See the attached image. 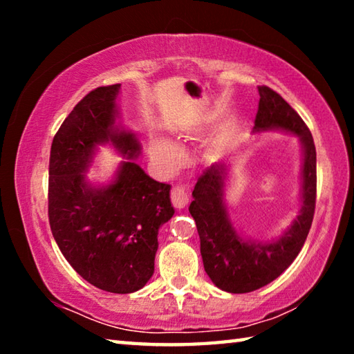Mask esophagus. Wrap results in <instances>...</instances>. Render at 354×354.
I'll use <instances>...</instances> for the list:
<instances>
[{"instance_id": "1", "label": "esophagus", "mask_w": 354, "mask_h": 354, "mask_svg": "<svg viewBox=\"0 0 354 354\" xmlns=\"http://www.w3.org/2000/svg\"><path fill=\"white\" fill-rule=\"evenodd\" d=\"M170 198H171V203L175 207H178V209L184 207L189 203V189L183 184L173 185L171 192H170Z\"/></svg>"}]
</instances>
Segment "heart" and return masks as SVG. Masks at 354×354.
Returning a JSON list of instances; mask_svg holds the SVG:
<instances>
[{"mask_svg": "<svg viewBox=\"0 0 354 354\" xmlns=\"http://www.w3.org/2000/svg\"><path fill=\"white\" fill-rule=\"evenodd\" d=\"M149 149H151L156 158L164 160V162H173L178 154L176 147L164 137H153L151 142H149Z\"/></svg>", "mask_w": 354, "mask_h": 354, "instance_id": "heart-1", "label": "heart"}]
</instances>
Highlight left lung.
I'll return each mask as SVG.
<instances>
[{"mask_svg":"<svg viewBox=\"0 0 354 354\" xmlns=\"http://www.w3.org/2000/svg\"><path fill=\"white\" fill-rule=\"evenodd\" d=\"M254 133L281 128L297 134L304 148L303 203L290 230L270 243L245 242L232 227L223 205L225 164L203 170L192 192L189 212L200 236L205 270L218 289L247 293L272 283L290 266L309 234L317 198V158L313 134L297 111L270 87H259Z\"/></svg>","mask_w":354,"mask_h":354,"instance_id":"8db88e82","label":"left lung"}]
</instances>
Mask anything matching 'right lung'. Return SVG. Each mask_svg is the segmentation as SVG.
Returning <instances> with one entry per match:
<instances>
[{"mask_svg": "<svg viewBox=\"0 0 354 354\" xmlns=\"http://www.w3.org/2000/svg\"><path fill=\"white\" fill-rule=\"evenodd\" d=\"M118 91L120 84H112L87 93L53 139L48 218L77 274L101 290L131 293L153 277L159 227L175 209L170 184L154 181L133 160L103 189L91 187L81 175L98 143L111 142L128 159L140 153L134 134L113 128Z\"/></svg>", "mask_w": 354, "mask_h": 354, "instance_id": "1", "label": "right lung"}]
</instances>
